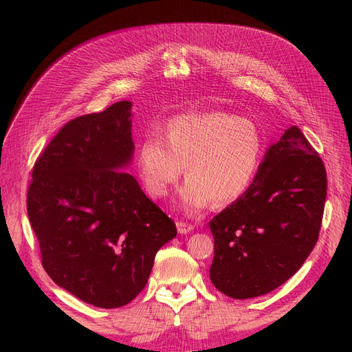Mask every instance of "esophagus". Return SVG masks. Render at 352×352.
Here are the masks:
<instances>
[{
  "mask_svg": "<svg viewBox=\"0 0 352 352\" xmlns=\"http://www.w3.org/2000/svg\"><path fill=\"white\" fill-rule=\"evenodd\" d=\"M176 226H177V232L182 233V235H186V233H189L190 230L194 229L192 225H189V223H186L184 220H177L176 221Z\"/></svg>",
  "mask_w": 352,
  "mask_h": 352,
  "instance_id": "34e87169",
  "label": "esophagus"
}]
</instances>
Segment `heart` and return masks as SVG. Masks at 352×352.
<instances>
[{
    "instance_id": "heart-1",
    "label": "heart",
    "mask_w": 352,
    "mask_h": 352,
    "mask_svg": "<svg viewBox=\"0 0 352 352\" xmlns=\"http://www.w3.org/2000/svg\"><path fill=\"white\" fill-rule=\"evenodd\" d=\"M264 151L260 126L223 111L180 114L164 126V140L148 135L140 142L136 164L148 195L163 198L184 173L180 206L188 214L212 201L226 206L247 192Z\"/></svg>"
}]
</instances>
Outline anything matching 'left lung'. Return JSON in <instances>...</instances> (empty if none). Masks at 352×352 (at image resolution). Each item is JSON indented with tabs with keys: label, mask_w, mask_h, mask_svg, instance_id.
I'll return each mask as SVG.
<instances>
[{
	"label": "left lung",
	"mask_w": 352,
	"mask_h": 352,
	"mask_svg": "<svg viewBox=\"0 0 352 352\" xmlns=\"http://www.w3.org/2000/svg\"><path fill=\"white\" fill-rule=\"evenodd\" d=\"M326 192L323 160L291 126L265 153L247 192L210 221L212 285L247 300L285 283L318 239Z\"/></svg>",
	"instance_id": "8db88e82"
}]
</instances>
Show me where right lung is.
<instances>
[{
  "label": "right lung",
  "mask_w": 352,
  "mask_h": 352,
  "mask_svg": "<svg viewBox=\"0 0 352 352\" xmlns=\"http://www.w3.org/2000/svg\"><path fill=\"white\" fill-rule=\"evenodd\" d=\"M131 102L67 122L36 158L26 207L50 278L101 308L129 304L176 225L120 168L133 154Z\"/></svg>",
  "instance_id": "add662e5"
}]
</instances>
